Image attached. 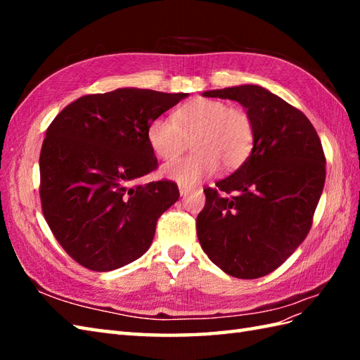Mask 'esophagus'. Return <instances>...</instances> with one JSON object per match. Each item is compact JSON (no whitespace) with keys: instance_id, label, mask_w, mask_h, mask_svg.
I'll list each match as a JSON object with an SVG mask.
<instances>
[{"instance_id":"esophagus-1","label":"esophagus","mask_w":360,"mask_h":360,"mask_svg":"<svg viewBox=\"0 0 360 360\" xmlns=\"http://www.w3.org/2000/svg\"><path fill=\"white\" fill-rule=\"evenodd\" d=\"M190 187H186V186H179V193H181V196H184V195H187L188 192H190Z\"/></svg>"}]
</instances>
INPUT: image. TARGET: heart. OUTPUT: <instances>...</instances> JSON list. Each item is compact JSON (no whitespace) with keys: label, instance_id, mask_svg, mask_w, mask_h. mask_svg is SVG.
I'll list each match as a JSON object with an SVG mask.
<instances>
[{"label":"heart","instance_id":"b5f03b06","mask_svg":"<svg viewBox=\"0 0 360 360\" xmlns=\"http://www.w3.org/2000/svg\"><path fill=\"white\" fill-rule=\"evenodd\" d=\"M249 114L215 98L198 97L179 106L173 119L156 117L147 127V141L162 160L179 156L193 137V155L167 164L162 173L182 186H193L215 173L219 165L232 172L241 167L254 147Z\"/></svg>","mask_w":360,"mask_h":360}]
</instances>
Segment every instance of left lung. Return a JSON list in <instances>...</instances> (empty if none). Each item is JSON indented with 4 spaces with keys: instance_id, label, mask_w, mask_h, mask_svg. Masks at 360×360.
Returning <instances> with one entry per match:
<instances>
[{
    "instance_id": "left-lung-1",
    "label": "left lung",
    "mask_w": 360,
    "mask_h": 360,
    "mask_svg": "<svg viewBox=\"0 0 360 360\" xmlns=\"http://www.w3.org/2000/svg\"><path fill=\"white\" fill-rule=\"evenodd\" d=\"M236 101L254 124V147L238 170L204 188L198 240L219 269L259 278L307 238L325 186L322 142L304 114L258 85L205 91Z\"/></svg>"
}]
</instances>
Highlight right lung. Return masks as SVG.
Instances as JSON below:
<instances>
[{
  "label": "right lung",
  "mask_w": 360,
  "mask_h": 360,
  "mask_svg": "<svg viewBox=\"0 0 360 360\" xmlns=\"http://www.w3.org/2000/svg\"><path fill=\"white\" fill-rule=\"evenodd\" d=\"M187 96L137 88L83 96L46 129L41 210L60 246L83 267L119 269L151 246L158 218L179 190L165 179L141 182L158 168L147 127Z\"/></svg>",
  "instance_id": "1"
}]
</instances>
